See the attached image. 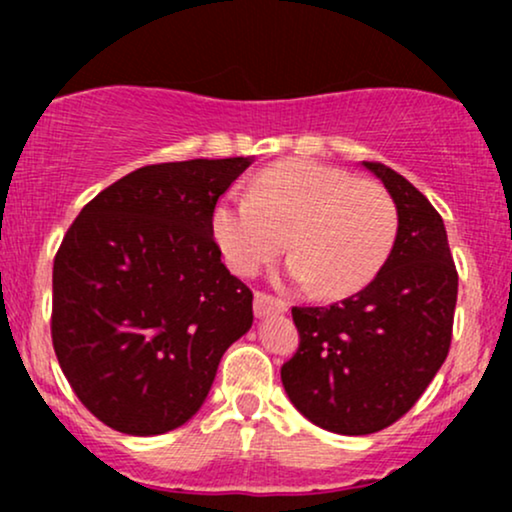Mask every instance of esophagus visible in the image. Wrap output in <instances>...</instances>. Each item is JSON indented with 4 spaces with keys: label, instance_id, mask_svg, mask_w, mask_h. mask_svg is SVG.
Here are the masks:
<instances>
[{
    "label": "esophagus",
    "instance_id": "esophagus-1",
    "mask_svg": "<svg viewBox=\"0 0 512 512\" xmlns=\"http://www.w3.org/2000/svg\"><path fill=\"white\" fill-rule=\"evenodd\" d=\"M252 308H255L257 317H264L269 313H286V308H289V305H286V301H281V298L272 296V293L257 291L255 293V305H252Z\"/></svg>",
    "mask_w": 512,
    "mask_h": 512
}]
</instances>
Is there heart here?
Returning a JSON list of instances; mask_svg holds the SVG:
<instances>
[{
	"mask_svg": "<svg viewBox=\"0 0 512 512\" xmlns=\"http://www.w3.org/2000/svg\"><path fill=\"white\" fill-rule=\"evenodd\" d=\"M397 223L383 185L298 158L264 168L250 197H223L211 214V231L233 272L257 274L289 238V276L325 298L366 289L390 257Z\"/></svg>",
	"mask_w": 512,
	"mask_h": 512,
	"instance_id": "heart-1",
	"label": "heart"
}]
</instances>
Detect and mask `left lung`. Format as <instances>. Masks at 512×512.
Here are the masks:
<instances>
[{
	"label": "left lung",
	"instance_id": "left-lung-1",
	"mask_svg": "<svg viewBox=\"0 0 512 512\" xmlns=\"http://www.w3.org/2000/svg\"><path fill=\"white\" fill-rule=\"evenodd\" d=\"M397 207V238L363 291L327 308H293L301 342L281 383L308 421L368 436L402 419L448 358L457 269L433 204L407 178L363 161Z\"/></svg>",
	"mask_w": 512,
	"mask_h": 512
}]
</instances>
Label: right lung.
Returning a JSON list of instances; mask_svg holds the SVG:
<instances>
[{
  "instance_id": "obj_1",
  "label": "right lung",
  "mask_w": 512,
  "mask_h": 512,
  "mask_svg": "<svg viewBox=\"0 0 512 512\" xmlns=\"http://www.w3.org/2000/svg\"><path fill=\"white\" fill-rule=\"evenodd\" d=\"M250 158L137 168L81 209L52 267V346L105 426L158 436L207 399L252 327V291L221 262L216 202Z\"/></svg>"
}]
</instances>
